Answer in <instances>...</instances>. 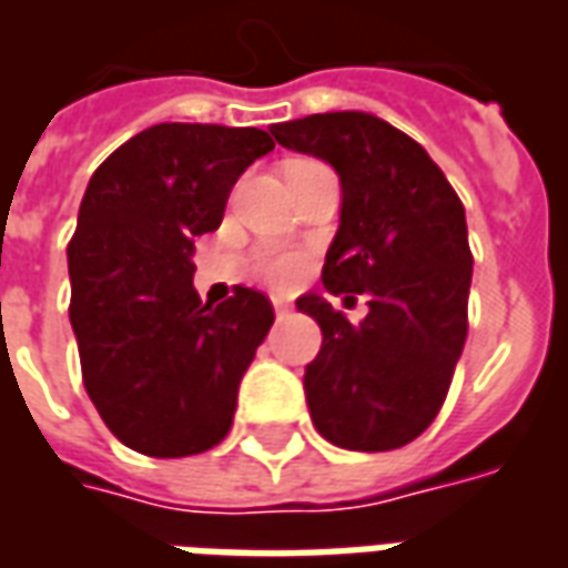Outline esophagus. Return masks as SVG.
<instances>
[{
  "instance_id": "obj_1",
  "label": "esophagus",
  "mask_w": 568,
  "mask_h": 568,
  "mask_svg": "<svg viewBox=\"0 0 568 568\" xmlns=\"http://www.w3.org/2000/svg\"><path fill=\"white\" fill-rule=\"evenodd\" d=\"M273 310H276V316H285V313H288V304H285L283 297H273Z\"/></svg>"
}]
</instances>
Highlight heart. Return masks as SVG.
I'll list each match as a JSON object with an SVG mask.
<instances>
[{
	"mask_svg": "<svg viewBox=\"0 0 568 568\" xmlns=\"http://www.w3.org/2000/svg\"><path fill=\"white\" fill-rule=\"evenodd\" d=\"M258 273L273 285H292L301 276V258L297 255H285V252H273L258 261Z\"/></svg>",
	"mask_w": 568,
	"mask_h": 568,
	"instance_id": "obj_1",
	"label": "heart"
}]
</instances>
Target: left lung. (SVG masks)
Instances as JSON below:
<instances>
[{
    "mask_svg": "<svg viewBox=\"0 0 568 568\" xmlns=\"http://www.w3.org/2000/svg\"><path fill=\"white\" fill-rule=\"evenodd\" d=\"M271 133L334 166L341 224L322 283L344 301L368 295L362 322L316 292L297 297L322 328L304 371L313 426L344 450L405 447L438 417L468 334L463 203L419 142L371 112L307 115Z\"/></svg>",
    "mask_w": 568,
    "mask_h": 568,
    "instance_id": "8db88e82",
    "label": "left lung"
}]
</instances>
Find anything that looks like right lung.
<instances>
[{
  "instance_id": "add662e5",
  "label": "right lung",
  "mask_w": 568,
  "mask_h": 568,
  "mask_svg": "<svg viewBox=\"0 0 568 568\" xmlns=\"http://www.w3.org/2000/svg\"><path fill=\"white\" fill-rule=\"evenodd\" d=\"M267 130L154 124L112 151L88 182L69 243L81 377L130 450L175 459L231 432L236 389L273 325V307L236 285L219 307L194 292V236L222 224Z\"/></svg>"
}]
</instances>
